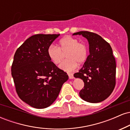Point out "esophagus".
<instances>
[{
    "label": "esophagus",
    "instance_id": "obj_1",
    "mask_svg": "<svg viewBox=\"0 0 130 130\" xmlns=\"http://www.w3.org/2000/svg\"><path fill=\"white\" fill-rule=\"evenodd\" d=\"M68 76H69V78L70 79H72L74 78V76H73V74L72 73H68Z\"/></svg>",
    "mask_w": 130,
    "mask_h": 130
}]
</instances>
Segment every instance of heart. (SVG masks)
<instances>
[{
  "label": "heart",
  "mask_w": 130,
  "mask_h": 130,
  "mask_svg": "<svg viewBox=\"0 0 130 130\" xmlns=\"http://www.w3.org/2000/svg\"><path fill=\"white\" fill-rule=\"evenodd\" d=\"M59 47L51 45L47 49V55L50 60L55 64H59L66 53L65 60L59 65L61 70L65 71H72L77 68V63H83L87 57V49L83 43L71 37H66L60 40Z\"/></svg>",
  "instance_id": "1"
}]
</instances>
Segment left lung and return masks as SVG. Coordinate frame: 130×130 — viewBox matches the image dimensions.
<instances>
[{
	"label": "left lung",
	"mask_w": 130,
	"mask_h": 130,
	"mask_svg": "<svg viewBox=\"0 0 130 130\" xmlns=\"http://www.w3.org/2000/svg\"><path fill=\"white\" fill-rule=\"evenodd\" d=\"M87 40L89 54L78 73L74 74L84 83L80 97L92 103L101 102L111 95L116 85V63L109 43L98 34L88 31L74 33Z\"/></svg>",
	"instance_id": "left-lung-1"
}]
</instances>
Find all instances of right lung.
Masks as SVG:
<instances>
[{
    "instance_id": "obj_1",
    "label": "right lung",
    "mask_w": 130,
    "mask_h": 130,
    "mask_svg": "<svg viewBox=\"0 0 130 130\" xmlns=\"http://www.w3.org/2000/svg\"><path fill=\"white\" fill-rule=\"evenodd\" d=\"M60 34H37L16 50L11 75L19 97L37 109L50 106L57 98L67 73L57 68L47 55V49Z\"/></svg>"
}]
</instances>
